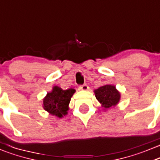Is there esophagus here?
I'll return each instance as SVG.
<instances>
[{
  "label": "esophagus",
  "mask_w": 160,
  "mask_h": 160,
  "mask_svg": "<svg viewBox=\"0 0 160 160\" xmlns=\"http://www.w3.org/2000/svg\"><path fill=\"white\" fill-rule=\"evenodd\" d=\"M88 89H89V88H88V86L87 84H83L79 87V90L80 91H88Z\"/></svg>",
  "instance_id": "34e87169"
}]
</instances>
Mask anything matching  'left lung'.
Returning a JSON list of instances; mask_svg holds the SVG:
<instances>
[{
    "label": "left lung",
    "mask_w": 160,
    "mask_h": 160,
    "mask_svg": "<svg viewBox=\"0 0 160 160\" xmlns=\"http://www.w3.org/2000/svg\"><path fill=\"white\" fill-rule=\"evenodd\" d=\"M96 99L100 102L103 110H108L113 108L120 101V93L114 85L106 84L100 87L94 91Z\"/></svg>",
    "instance_id": "left-lung-1"
}]
</instances>
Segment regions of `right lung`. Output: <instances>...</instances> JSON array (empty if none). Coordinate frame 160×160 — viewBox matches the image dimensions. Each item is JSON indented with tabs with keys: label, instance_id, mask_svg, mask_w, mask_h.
Instances as JSON below:
<instances>
[{
	"label": "right lung",
	"instance_id": "1",
	"mask_svg": "<svg viewBox=\"0 0 160 160\" xmlns=\"http://www.w3.org/2000/svg\"><path fill=\"white\" fill-rule=\"evenodd\" d=\"M76 91L72 88L62 90L58 86H54L52 91L48 92L43 99V108L50 115L62 118L68 114L71 98Z\"/></svg>",
	"mask_w": 160,
	"mask_h": 160
}]
</instances>
